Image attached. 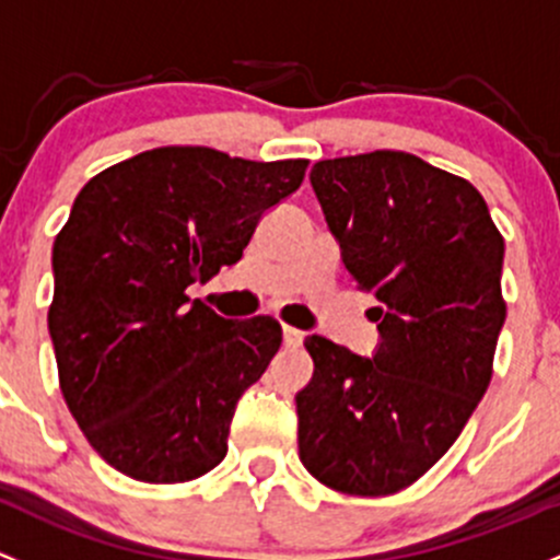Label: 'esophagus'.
<instances>
[{
    "mask_svg": "<svg viewBox=\"0 0 560 560\" xmlns=\"http://www.w3.org/2000/svg\"><path fill=\"white\" fill-rule=\"evenodd\" d=\"M281 335H284L287 349H298V346L303 343V332H300V329H295V327L284 325V327H281Z\"/></svg>",
    "mask_w": 560,
    "mask_h": 560,
    "instance_id": "34e87169",
    "label": "esophagus"
}]
</instances>
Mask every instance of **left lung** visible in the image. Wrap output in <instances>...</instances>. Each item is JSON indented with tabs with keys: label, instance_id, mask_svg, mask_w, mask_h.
Masks as SVG:
<instances>
[{
	"label": "left lung",
	"instance_id": "obj_1",
	"mask_svg": "<svg viewBox=\"0 0 560 560\" xmlns=\"http://www.w3.org/2000/svg\"><path fill=\"white\" fill-rule=\"evenodd\" d=\"M329 233L359 290L373 292V357L308 335L295 394L298 448L316 480L357 497L416 482L456 443L491 384L504 238L462 176L375 150L311 168Z\"/></svg>",
	"mask_w": 560,
	"mask_h": 560
}]
</instances>
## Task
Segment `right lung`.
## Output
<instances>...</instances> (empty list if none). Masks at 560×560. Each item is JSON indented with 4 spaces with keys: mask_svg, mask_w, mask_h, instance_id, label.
<instances>
[{
    "mask_svg": "<svg viewBox=\"0 0 560 560\" xmlns=\"http://www.w3.org/2000/svg\"><path fill=\"white\" fill-rule=\"evenodd\" d=\"M305 166L158 147L74 198L52 244L47 329L63 399L117 472L187 482L225 458L235 405L279 351L281 325L225 319L187 287L241 260Z\"/></svg>",
    "mask_w": 560,
    "mask_h": 560,
    "instance_id": "1",
    "label": "right lung"
}]
</instances>
